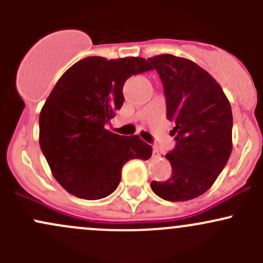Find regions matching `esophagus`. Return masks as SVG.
<instances>
[{"instance_id":"1","label":"esophagus","mask_w":263,"mask_h":263,"mask_svg":"<svg viewBox=\"0 0 263 263\" xmlns=\"http://www.w3.org/2000/svg\"><path fill=\"white\" fill-rule=\"evenodd\" d=\"M153 156H154V158H159V156H160V151H159L156 147H154V150H153Z\"/></svg>"}]
</instances>
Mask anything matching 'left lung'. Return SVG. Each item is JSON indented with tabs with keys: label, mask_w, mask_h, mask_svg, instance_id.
I'll return each instance as SVG.
<instances>
[{
	"label": "left lung",
	"mask_w": 263,
	"mask_h": 263,
	"mask_svg": "<svg viewBox=\"0 0 263 263\" xmlns=\"http://www.w3.org/2000/svg\"><path fill=\"white\" fill-rule=\"evenodd\" d=\"M147 61L163 81L177 141L165 155L172 177L151 182V190L166 201L192 200L214 184L232 154V107L217 81L193 61L173 54Z\"/></svg>",
	"instance_id": "obj_1"
}]
</instances>
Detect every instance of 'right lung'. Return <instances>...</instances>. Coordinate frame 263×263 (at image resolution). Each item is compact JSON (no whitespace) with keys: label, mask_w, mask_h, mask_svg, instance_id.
Instances as JSON below:
<instances>
[{"label":"right lung","mask_w":263,"mask_h":263,"mask_svg":"<svg viewBox=\"0 0 263 263\" xmlns=\"http://www.w3.org/2000/svg\"><path fill=\"white\" fill-rule=\"evenodd\" d=\"M153 70L141 57H86L60 78L39 115V145L55 181L84 200H100L121 182L131 159L147 160L153 147L137 135L105 128L124 102L132 75Z\"/></svg>","instance_id":"right-lung-1"}]
</instances>
